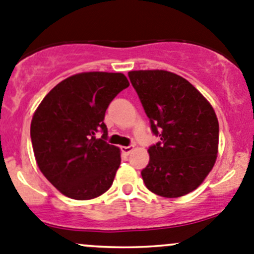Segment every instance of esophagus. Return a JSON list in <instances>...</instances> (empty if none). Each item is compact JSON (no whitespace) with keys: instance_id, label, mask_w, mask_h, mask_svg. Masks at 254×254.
Masks as SVG:
<instances>
[{"instance_id":"obj_1","label":"esophagus","mask_w":254,"mask_h":254,"mask_svg":"<svg viewBox=\"0 0 254 254\" xmlns=\"http://www.w3.org/2000/svg\"><path fill=\"white\" fill-rule=\"evenodd\" d=\"M133 150V145H124V147H121V152L124 153V154H129L130 152Z\"/></svg>"}]
</instances>
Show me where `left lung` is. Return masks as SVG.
Returning <instances> with one entry per match:
<instances>
[{
	"label": "left lung",
	"instance_id": "left-lung-1",
	"mask_svg": "<svg viewBox=\"0 0 254 254\" xmlns=\"http://www.w3.org/2000/svg\"><path fill=\"white\" fill-rule=\"evenodd\" d=\"M128 77L160 138L140 172L145 187L163 197L196 189L217 157L218 121L212 106L184 77L165 70L129 71Z\"/></svg>",
	"mask_w": 254,
	"mask_h": 254
}]
</instances>
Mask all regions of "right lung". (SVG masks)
I'll list each match as a JSON object with an SVG mask.
<instances>
[{"mask_svg":"<svg viewBox=\"0 0 254 254\" xmlns=\"http://www.w3.org/2000/svg\"><path fill=\"white\" fill-rule=\"evenodd\" d=\"M128 86L121 72H81L50 90L34 112L31 139L37 164L65 196L90 200L111 188L121 153L106 142L105 112Z\"/></svg>","mask_w":254,"mask_h":254,"instance_id":"add662e5","label":"right lung"}]
</instances>
